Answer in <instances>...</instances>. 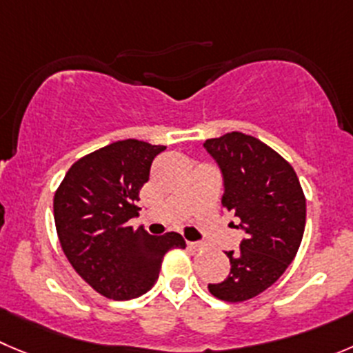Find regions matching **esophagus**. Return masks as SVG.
<instances>
[{"label": "esophagus", "instance_id": "1", "mask_svg": "<svg viewBox=\"0 0 353 353\" xmlns=\"http://www.w3.org/2000/svg\"><path fill=\"white\" fill-rule=\"evenodd\" d=\"M187 246H189L190 250H194V251L204 250V244L203 243H187Z\"/></svg>", "mask_w": 353, "mask_h": 353}]
</instances>
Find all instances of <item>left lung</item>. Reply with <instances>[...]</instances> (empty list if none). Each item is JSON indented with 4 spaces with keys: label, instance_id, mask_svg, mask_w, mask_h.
Segmentation results:
<instances>
[{
    "label": "left lung",
    "instance_id": "left-lung-1",
    "mask_svg": "<svg viewBox=\"0 0 353 353\" xmlns=\"http://www.w3.org/2000/svg\"><path fill=\"white\" fill-rule=\"evenodd\" d=\"M203 147L221 171V204L244 232L239 250L225 251L229 277L208 290L223 301L250 300L279 279L296 256L307 216L303 190L291 164L254 137L225 133Z\"/></svg>",
    "mask_w": 353,
    "mask_h": 353
}]
</instances>
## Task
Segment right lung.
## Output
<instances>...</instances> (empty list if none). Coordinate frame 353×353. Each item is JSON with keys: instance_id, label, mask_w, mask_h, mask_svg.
<instances>
[{"instance_id": "obj_1", "label": "right lung", "mask_w": 353, "mask_h": 353, "mask_svg": "<svg viewBox=\"0 0 353 353\" xmlns=\"http://www.w3.org/2000/svg\"><path fill=\"white\" fill-rule=\"evenodd\" d=\"M166 149L121 140L70 166L53 199L60 246L74 270L110 300L142 296L156 284L164 254L185 248L180 234L150 236L133 230L140 189L154 157Z\"/></svg>"}]
</instances>
